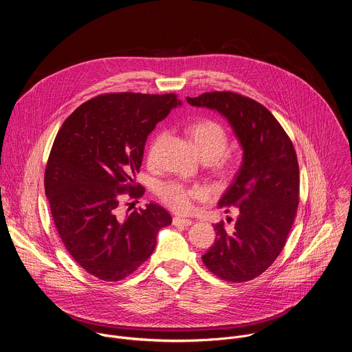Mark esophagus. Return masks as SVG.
Masks as SVG:
<instances>
[{"mask_svg": "<svg viewBox=\"0 0 352 352\" xmlns=\"http://www.w3.org/2000/svg\"><path fill=\"white\" fill-rule=\"evenodd\" d=\"M192 220H188V219H181V217H174L173 219V224L174 226H178V227H189L192 226Z\"/></svg>", "mask_w": 352, "mask_h": 352, "instance_id": "esophagus-1", "label": "esophagus"}]
</instances>
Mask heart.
<instances>
[{
  "label": "heart",
  "mask_w": 352,
  "mask_h": 352,
  "mask_svg": "<svg viewBox=\"0 0 352 352\" xmlns=\"http://www.w3.org/2000/svg\"><path fill=\"white\" fill-rule=\"evenodd\" d=\"M189 136L204 162L212 163L214 173L220 175H228L234 171L232 159L224 152L228 146V135L226 129L212 120L199 121L189 126ZM166 133H159L150 143L147 157L148 162H155ZM205 189L199 186H185L179 182H166L159 188V196L163 202L177 213H189L193 208L195 200L205 197Z\"/></svg>",
  "instance_id": "obj_1"
}]
</instances>
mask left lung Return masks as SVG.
Returning a JSON list of instances; mask_svg holds the SVG:
<instances>
[{
	"instance_id": "obj_1",
	"label": "left lung",
	"mask_w": 352,
	"mask_h": 352,
	"mask_svg": "<svg viewBox=\"0 0 352 352\" xmlns=\"http://www.w3.org/2000/svg\"><path fill=\"white\" fill-rule=\"evenodd\" d=\"M193 107L223 116L242 147V164L219 208L238 209L232 230L214 226L216 239L202 256L223 280L249 281L280 255L299 202V168L292 142L273 114L252 98L232 91L186 97Z\"/></svg>"
}]
</instances>
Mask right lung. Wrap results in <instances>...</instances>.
Wrapping results in <instances>:
<instances>
[{
  "label": "right lung",
  "mask_w": 352,
  "mask_h": 352,
  "mask_svg": "<svg viewBox=\"0 0 352 352\" xmlns=\"http://www.w3.org/2000/svg\"><path fill=\"white\" fill-rule=\"evenodd\" d=\"M181 100L171 94L113 93L79 106L58 131L44 186L57 231L74 261L89 274L120 281L156 248L157 232L171 224L157 204L120 214L124 193L136 186L148 133Z\"/></svg>",
  "instance_id": "right-lung-1"
}]
</instances>
